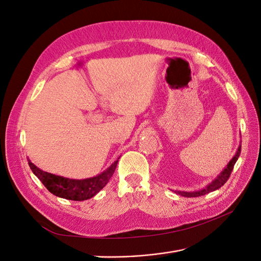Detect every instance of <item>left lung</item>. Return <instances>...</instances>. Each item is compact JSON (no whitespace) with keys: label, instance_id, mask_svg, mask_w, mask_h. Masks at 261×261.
Returning <instances> with one entry per match:
<instances>
[{"label":"left lung","instance_id":"1","mask_svg":"<svg viewBox=\"0 0 261 261\" xmlns=\"http://www.w3.org/2000/svg\"><path fill=\"white\" fill-rule=\"evenodd\" d=\"M241 148H242V146L240 145L238 151H236L235 155L232 158L231 161L226 164V167L224 168V170L221 171L220 174L204 188H201L200 191H196V192H184V191H173V192H174L177 195H180L183 197H188V198H189V197H199V196H203V195L209 194L211 192L217 191L218 188H220L221 186H223L226 183V180L228 179V177H230L231 173L233 171V168H234V164L236 163V161H238L239 156L241 154Z\"/></svg>","mask_w":261,"mask_h":261}]
</instances>
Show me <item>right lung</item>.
<instances>
[{
  "mask_svg": "<svg viewBox=\"0 0 261 261\" xmlns=\"http://www.w3.org/2000/svg\"><path fill=\"white\" fill-rule=\"evenodd\" d=\"M118 159L110 165L106 171L100 173L99 175L84 179H73L51 174V173L44 172L37 168L29 159L28 164L34 174L41 180V183L50 193L64 199L83 201L92 198L94 195H97L108 184V181L112 177L116 169Z\"/></svg>",
  "mask_w": 261,
  "mask_h": 261,
  "instance_id": "1",
  "label": "right lung"
}]
</instances>
